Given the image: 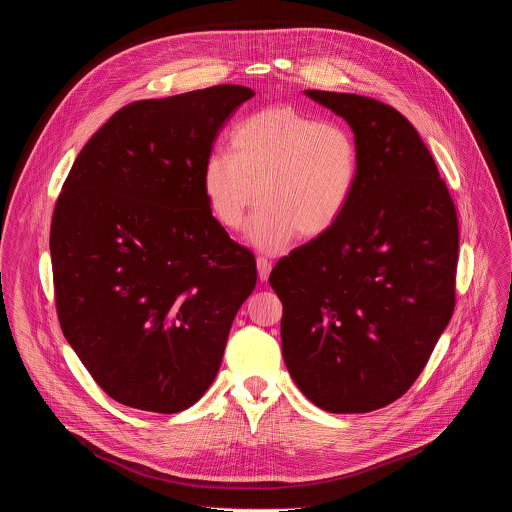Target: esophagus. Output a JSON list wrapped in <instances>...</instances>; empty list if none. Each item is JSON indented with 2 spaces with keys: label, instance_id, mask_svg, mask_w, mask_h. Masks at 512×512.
Segmentation results:
<instances>
[{
  "label": "esophagus",
  "instance_id": "1",
  "mask_svg": "<svg viewBox=\"0 0 512 512\" xmlns=\"http://www.w3.org/2000/svg\"><path fill=\"white\" fill-rule=\"evenodd\" d=\"M269 273H271V261H267L265 257H259L257 259V275H259V279L267 281Z\"/></svg>",
  "mask_w": 512,
  "mask_h": 512
}]
</instances>
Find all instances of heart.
Segmentation results:
<instances>
[{"label":"heart","instance_id":"obj_1","mask_svg":"<svg viewBox=\"0 0 512 512\" xmlns=\"http://www.w3.org/2000/svg\"><path fill=\"white\" fill-rule=\"evenodd\" d=\"M231 154L212 152L202 166V192L214 221L247 231L253 247L275 253L298 233L332 231L348 208L360 172L354 135L291 105H271L231 133Z\"/></svg>","mask_w":512,"mask_h":512}]
</instances>
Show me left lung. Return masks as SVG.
Here are the masks:
<instances>
[{"label":"left lung","instance_id":"left-lung-1","mask_svg":"<svg viewBox=\"0 0 512 512\" xmlns=\"http://www.w3.org/2000/svg\"><path fill=\"white\" fill-rule=\"evenodd\" d=\"M304 95L350 125L360 172L338 225L269 275L283 304V360L316 407L369 413L415 383L452 318L458 216L397 109L350 93Z\"/></svg>","mask_w":512,"mask_h":512}]
</instances>
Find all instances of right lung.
<instances>
[{
	"label": "right lung",
	"instance_id": "obj_1",
	"mask_svg": "<svg viewBox=\"0 0 512 512\" xmlns=\"http://www.w3.org/2000/svg\"><path fill=\"white\" fill-rule=\"evenodd\" d=\"M253 95L218 85L119 109L56 200L60 328L97 385L127 407H192L255 287V257L214 221L202 192L218 131Z\"/></svg>",
	"mask_w": 512,
	"mask_h": 512
}]
</instances>
